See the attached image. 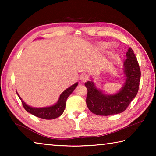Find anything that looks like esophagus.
I'll return each instance as SVG.
<instances>
[{"label":"esophagus","instance_id":"esophagus-1","mask_svg":"<svg viewBox=\"0 0 156 156\" xmlns=\"http://www.w3.org/2000/svg\"><path fill=\"white\" fill-rule=\"evenodd\" d=\"M89 78V76L87 73H83V74H81L80 76V80L83 82V83H84V82H86L87 80H88Z\"/></svg>","mask_w":156,"mask_h":156}]
</instances>
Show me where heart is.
<instances>
[{
    "instance_id": "b5f03b06",
    "label": "heart",
    "mask_w": 156,
    "mask_h": 156,
    "mask_svg": "<svg viewBox=\"0 0 156 156\" xmlns=\"http://www.w3.org/2000/svg\"><path fill=\"white\" fill-rule=\"evenodd\" d=\"M107 47V44L106 43H102L100 44V47L101 49H103V48H105V47Z\"/></svg>"
}]
</instances>
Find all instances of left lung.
Returning <instances> with one entry per match:
<instances>
[{"label":"left lung","instance_id":"left-lung-1","mask_svg":"<svg viewBox=\"0 0 156 156\" xmlns=\"http://www.w3.org/2000/svg\"><path fill=\"white\" fill-rule=\"evenodd\" d=\"M124 66L126 82L122 89L113 96H107L99 91L92 82L84 83L87 89L86 103L94 114L111 115L125 111L138 94L140 81V69L133 49L129 48Z\"/></svg>","mask_w":156,"mask_h":156}]
</instances>
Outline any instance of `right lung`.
<instances>
[{"mask_svg":"<svg viewBox=\"0 0 156 156\" xmlns=\"http://www.w3.org/2000/svg\"><path fill=\"white\" fill-rule=\"evenodd\" d=\"M78 85V83L73 84L72 86H71L70 87L66 89L65 91H63L60 96L59 100L58 101L56 105H54V106L49 107H44V108H33L30 106H28L27 105H26L24 102L23 101L22 99L20 98V97L18 96L20 98L22 102V105L24 109L27 111V112L30 113L31 114L36 116V117L43 118V119L46 120H51L54 119L59 117L60 115L62 114L63 112L65 109V105H66V100H67V98L72 93L73 91L74 90L76 86ZM17 93V92H16Z\"/></svg>","mask_w":156,"mask_h":156,"instance_id":"right-lung-1","label":"right lung"}]
</instances>
